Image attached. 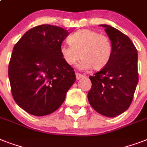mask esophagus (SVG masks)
<instances>
[{"label":"esophagus","mask_w":147,"mask_h":147,"mask_svg":"<svg viewBox=\"0 0 147 147\" xmlns=\"http://www.w3.org/2000/svg\"><path fill=\"white\" fill-rule=\"evenodd\" d=\"M76 79L77 80H79V79H81L82 78H83V75H82V74L78 73V72H76Z\"/></svg>","instance_id":"34e87169"}]
</instances>
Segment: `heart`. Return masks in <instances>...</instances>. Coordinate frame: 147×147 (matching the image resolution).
Returning a JSON list of instances; mask_svg holds the SVG:
<instances>
[{"label": "heart", "instance_id": "b5f03b06", "mask_svg": "<svg viewBox=\"0 0 147 147\" xmlns=\"http://www.w3.org/2000/svg\"><path fill=\"white\" fill-rule=\"evenodd\" d=\"M70 45H62L60 53L69 65L79 64L82 69L92 68L95 71L104 69L112 55V44L107 36L92 30H79L68 37Z\"/></svg>", "mask_w": 147, "mask_h": 147}]
</instances>
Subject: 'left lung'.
<instances>
[{
    "instance_id": "obj_1",
    "label": "left lung",
    "mask_w": 147,
    "mask_h": 147,
    "mask_svg": "<svg viewBox=\"0 0 147 147\" xmlns=\"http://www.w3.org/2000/svg\"><path fill=\"white\" fill-rule=\"evenodd\" d=\"M105 29L112 44V55L106 66L90 76L88 93L90 105L108 117L120 115L131 105L138 83L137 50L127 36L111 26Z\"/></svg>"
}]
</instances>
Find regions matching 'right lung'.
I'll use <instances>...</instances> for the list:
<instances>
[{"label":"right lung","mask_w":147,"mask_h":147,"mask_svg":"<svg viewBox=\"0 0 147 147\" xmlns=\"http://www.w3.org/2000/svg\"><path fill=\"white\" fill-rule=\"evenodd\" d=\"M67 30L49 24L33 27L15 44L8 76L15 102L34 116L55 111L76 82L73 68L65 62L60 47Z\"/></svg>","instance_id":"obj_1"}]
</instances>
